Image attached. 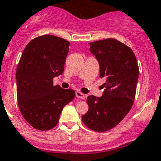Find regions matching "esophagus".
<instances>
[{
	"instance_id": "34e87169",
	"label": "esophagus",
	"mask_w": 161,
	"mask_h": 161,
	"mask_svg": "<svg viewBox=\"0 0 161 161\" xmlns=\"http://www.w3.org/2000/svg\"><path fill=\"white\" fill-rule=\"evenodd\" d=\"M76 97L78 98H81V99H84L85 98V95L83 94V93H81L80 91H76Z\"/></svg>"
}]
</instances>
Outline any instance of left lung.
Masks as SVG:
<instances>
[{
  "label": "left lung",
  "mask_w": 161,
  "mask_h": 161,
  "mask_svg": "<svg viewBox=\"0 0 161 161\" xmlns=\"http://www.w3.org/2000/svg\"><path fill=\"white\" fill-rule=\"evenodd\" d=\"M89 45L91 53L99 63V77L106 82L101 97H88V110L82 120L90 130L104 132L116 126L131 109L139 67L132 49L116 39L93 42Z\"/></svg>",
  "instance_id": "left-lung-1"
}]
</instances>
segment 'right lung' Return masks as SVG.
<instances>
[{"label": "right lung", "instance_id": "add662e5", "mask_svg": "<svg viewBox=\"0 0 161 161\" xmlns=\"http://www.w3.org/2000/svg\"><path fill=\"white\" fill-rule=\"evenodd\" d=\"M70 42L53 35L32 39L24 49L16 68V95L21 114L38 130L58 125L63 107L75 97L73 89L53 85L64 70Z\"/></svg>", "mask_w": 161, "mask_h": 161}]
</instances>
